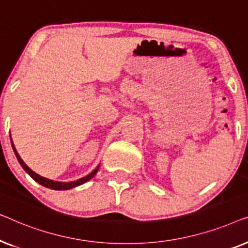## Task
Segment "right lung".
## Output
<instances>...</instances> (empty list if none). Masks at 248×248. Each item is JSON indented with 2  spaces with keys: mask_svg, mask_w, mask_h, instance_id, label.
I'll list each match as a JSON object with an SVG mask.
<instances>
[{
  "mask_svg": "<svg viewBox=\"0 0 248 248\" xmlns=\"http://www.w3.org/2000/svg\"><path fill=\"white\" fill-rule=\"evenodd\" d=\"M10 138H11V135H10ZM11 145H12L13 151H15L16 157V159H18L19 164L21 165V167L23 169H25V171L27 172V174H28L32 179H35L37 183H39L40 185L45 186V187H48L50 189H56V191H65V189H71V188H73V187H77V186H79V185L84 184V183L89 181V179L93 178V176L97 174L98 169H99V166H100V165H98L97 167L94 168V170L91 171L89 175L84 176V177H82V178L77 179V181H74V182H57V181H53V179H48V178L43 177V176L38 175V174H37V172L31 170V169H30L28 166L25 164V161L22 160L21 157H20L19 154H18V151H16L15 144H13L12 139H11Z\"/></svg>",
  "mask_w": 248,
  "mask_h": 248,
  "instance_id": "obj_1",
  "label": "right lung"
}]
</instances>
